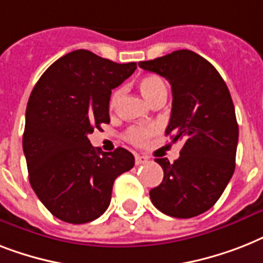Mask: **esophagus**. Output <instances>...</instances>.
Segmentation results:
<instances>
[{
	"label": "esophagus",
	"instance_id": "1",
	"mask_svg": "<svg viewBox=\"0 0 263 263\" xmlns=\"http://www.w3.org/2000/svg\"><path fill=\"white\" fill-rule=\"evenodd\" d=\"M146 162H148V158L144 157V155H139V154H136L135 155L136 165H143V163H146Z\"/></svg>",
	"mask_w": 263,
	"mask_h": 263
}]
</instances>
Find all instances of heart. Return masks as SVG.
Returning <instances> with one entry per match:
<instances>
[{
  "label": "heart",
  "instance_id": "heart-1",
  "mask_svg": "<svg viewBox=\"0 0 263 263\" xmlns=\"http://www.w3.org/2000/svg\"><path fill=\"white\" fill-rule=\"evenodd\" d=\"M139 87H140V91L142 95L146 97V100L148 101H153L154 98L158 97L162 93H166V85L165 82L157 76H146L143 77L140 82H139ZM121 96V90L117 89L112 93L109 98V109H115L119 102V98ZM155 128H143V127H132L129 128L125 134V139L128 142L135 144V146H143L148 142V139L155 134Z\"/></svg>",
  "mask_w": 263,
  "mask_h": 263
}]
</instances>
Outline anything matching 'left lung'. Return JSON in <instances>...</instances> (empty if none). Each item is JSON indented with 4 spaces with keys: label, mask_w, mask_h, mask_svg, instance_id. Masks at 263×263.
I'll return each mask as SVG.
<instances>
[{
    "label": "left lung",
    "mask_w": 263,
    "mask_h": 263,
    "mask_svg": "<svg viewBox=\"0 0 263 263\" xmlns=\"http://www.w3.org/2000/svg\"><path fill=\"white\" fill-rule=\"evenodd\" d=\"M139 67L172 85L166 135L183 143L173 163L155 159L163 180L150 191L151 201L172 217L198 216L215 205L235 170L239 128L230 90L217 70L193 51H174Z\"/></svg>",
    "instance_id": "8db88e82"
}]
</instances>
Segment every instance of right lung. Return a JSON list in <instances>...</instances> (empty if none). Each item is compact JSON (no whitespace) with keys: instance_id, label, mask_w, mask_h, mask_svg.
I'll return each instance as SVG.
<instances>
[{"instance_id":"obj_1","label":"right lung","mask_w":263,"mask_h":263,"mask_svg":"<svg viewBox=\"0 0 263 263\" xmlns=\"http://www.w3.org/2000/svg\"><path fill=\"white\" fill-rule=\"evenodd\" d=\"M136 70L77 50L44 71L28 100L23 150L32 189L55 217L96 220L109 206L113 182L135 158L123 147L101 153L87 136L109 124L112 89Z\"/></svg>"}]
</instances>
